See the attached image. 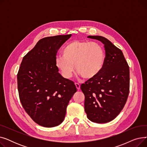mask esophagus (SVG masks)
<instances>
[{
  "label": "esophagus",
  "mask_w": 147,
  "mask_h": 147,
  "mask_svg": "<svg viewBox=\"0 0 147 147\" xmlns=\"http://www.w3.org/2000/svg\"><path fill=\"white\" fill-rule=\"evenodd\" d=\"M75 85H76V87L77 89H78V90L80 89V84H79V83H75Z\"/></svg>",
  "instance_id": "34e87169"
}]
</instances>
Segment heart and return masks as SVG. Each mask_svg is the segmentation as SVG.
I'll return each mask as SVG.
<instances>
[{
  "instance_id": "1",
  "label": "heart",
  "mask_w": 147,
  "mask_h": 147,
  "mask_svg": "<svg viewBox=\"0 0 147 147\" xmlns=\"http://www.w3.org/2000/svg\"><path fill=\"white\" fill-rule=\"evenodd\" d=\"M104 61V51L98 43L74 40L64 46L63 55L55 57V65L66 79L72 76L74 65L76 71L88 80L101 71Z\"/></svg>"
}]
</instances>
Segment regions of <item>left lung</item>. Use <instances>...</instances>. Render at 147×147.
<instances>
[{"instance_id":"obj_1","label":"left lung","mask_w":147,"mask_h":147,"mask_svg":"<svg viewBox=\"0 0 147 147\" xmlns=\"http://www.w3.org/2000/svg\"><path fill=\"white\" fill-rule=\"evenodd\" d=\"M88 37L104 45L105 58L99 73L81 85L85 96L84 111L90 121L105 123L116 117L126 102L129 92V67L122 51L109 40L100 36Z\"/></svg>"}]
</instances>
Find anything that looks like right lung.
I'll return each mask as SVG.
<instances>
[{
    "instance_id": "obj_1",
    "label": "right lung",
    "mask_w": 147,
    "mask_h": 147,
    "mask_svg": "<svg viewBox=\"0 0 147 147\" xmlns=\"http://www.w3.org/2000/svg\"><path fill=\"white\" fill-rule=\"evenodd\" d=\"M71 34L47 37L38 41L23 57L17 74L21 103L37 124L58 126L64 120L67 107L77 89L64 78L55 65L58 50Z\"/></svg>"
}]
</instances>
